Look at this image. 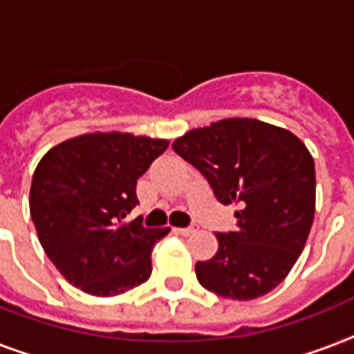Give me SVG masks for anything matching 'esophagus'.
I'll use <instances>...</instances> for the list:
<instances>
[{"instance_id":"obj_1","label":"esophagus","mask_w":354,"mask_h":354,"mask_svg":"<svg viewBox=\"0 0 354 354\" xmlns=\"http://www.w3.org/2000/svg\"><path fill=\"white\" fill-rule=\"evenodd\" d=\"M196 230H198V227L191 226V227H180V230H176V232L180 233L182 236H191V235H194V233H196Z\"/></svg>"}]
</instances>
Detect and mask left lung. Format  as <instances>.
<instances>
[{
  "mask_svg": "<svg viewBox=\"0 0 354 354\" xmlns=\"http://www.w3.org/2000/svg\"><path fill=\"white\" fill-rule=\"evenodd\" d=\"M172 150L204 174L221 204L239 205L235 232L216 233L215 257L196 263L200 285L239 301L274 290L313 227L316 171L305 143L286 128L230 118L189 130Z\"/></svg>",
  "mask_w": 354,
  "mask_h": 354,
  "instance_id": "8db88e82",
  "label": "left lung"
}]
</instances>
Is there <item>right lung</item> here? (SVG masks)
<instances>
[{"label": "right lung", "mask_w": 354, "mask_h": 354, "mask_svg": "<svg viewBox=\"0 0 354 354\" xmlns=\"http://www.w3.org/2000/svg\"><path fill=\"white\" fill-rule=\"evenodd\" d=\"M169 139L90 132L49 149L36 165L29 207L44 252L69 285L119 296L149 279L152 250L171 227L127 221L138 178Z\"/></svg>", "instance_id": "obj_1"}]
</instances>
